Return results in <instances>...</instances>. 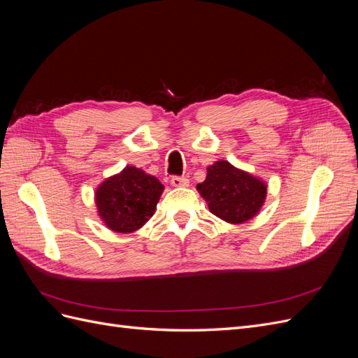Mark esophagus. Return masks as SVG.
Returning a JSON list of instances; mask_svg holds the SVG:
<instances>
[{
    "instance_id": "34e87169",
    "label": "esophagus",
    "mask_w": 358,
    "mask_h": 358,
    "mask_svg": "<svg viewBox=\"0 0 358 358\" xmlns=\"http://www.w3.org/2000/svg\"><path fill=\"white\" fill-rule=\"evenodd\" d=\"M170 182H171V185L176 187V188L188 187V185H189V180H188L187 178H183V176H173Z\"/></svg>"
}]
</instances>
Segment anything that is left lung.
<instances>
[{
	"mask_svg": "<svg viewBox=\"0 0 358 358\" xmlns=\"http://www.w3.org/2000/svg\"><path fill=\"white\" fill-rule=\"evenodd\" d=\"M197 191L215 216L230 224H243L263 208L267 185L251 173L220 159L208 167V176L199 183Z\"/></svg>",
	"mask_w": 358,
	"mask_h": 358,
	"instance_id": "obj_1",
	"label": "left lung"
}]
</instances>
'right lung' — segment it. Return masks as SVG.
<instances>
[{"label":"right lung","mask_w":358,"mask_h":358,"mask_svg":"<svg viewBox=\"0 0 358 358\" xmlns=\"http://www.w3.org/2000/svg\"><path fill=\"white\" fill-rule=\"evenodd\" d=\"M162 191L164 185L155 176L127 166L96 188V212L109 230L133 233L152 218Z\"/></svg>","instance_id":"1"}]
</instances>
